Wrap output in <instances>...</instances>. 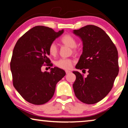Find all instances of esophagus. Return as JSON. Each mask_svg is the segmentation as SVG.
Masks as SVG:
<instances>
[{
  "label": "esophagus",
  "instance_id": "34e87169",
  "mask_svg": "<svg viewBox=\"0 0 128 128\" xmlns=\"http://www.w3.org/2000/svg\"><path fill=\"white\" fill-rule=\"evenodd\" d=\"M65 72H66V74H69V73H70V71L68 70H66L65 71Z\"/></svg>",
  "mask_w": 128,
  "mask_h": 128
}]
</instances>
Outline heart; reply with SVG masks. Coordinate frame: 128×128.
I'll use <instances>...</instances> for the list:
<instances>
[{
  "label": "heart",
  "mask_w": 128,
  "mask_h": 128,
  "mask_svg": "<svg viewBox=\"0 0 128 128\" xmlns=\"http://www.w3.org/2000/svg\"><path fill=\"white\" fill-rule=\"evenodd\" d=\"M60 42L63 44L72 48V50L74 53L77 52L76 45L77 41L74 36L70 34H65L60 38ZM48 51L50 55L55 56L58 54V48L55 43L50 44L48 48ZM72 60L70 59H61L56 61L55 63L56 66L59 68L64 69H68L71 68L72 64Z\"/></svg>",
  "instance_id": "1"
}]
</instances>
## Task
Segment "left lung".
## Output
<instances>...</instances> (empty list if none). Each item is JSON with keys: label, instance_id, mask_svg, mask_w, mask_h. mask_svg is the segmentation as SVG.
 <instances>
[{"label": "left lung", "instance_id": "1", "mask_svg": "<svg viewBox=\"0 0 128 128\" xmlns=\"http://www.w3.org/2000/svg\"><path fill=\"white\" fill-rule=\"evenodd\" d=\"M73 32L83 42L76 68L88 73L84 78L78 72H73L76 77L73 84L75 96L85 104H96L109 93L118 76V50L110 36L97 26L87 25Z\"/></svg>", "mask_w": 128, "mask_h": 128}]
</instances>
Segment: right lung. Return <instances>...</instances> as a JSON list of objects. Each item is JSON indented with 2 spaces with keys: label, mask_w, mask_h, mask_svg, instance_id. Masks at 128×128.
I'll return each instance as SVG.
<instances>
[{
  "label": "right lung",
  "mask_w": 128,
  "mask_h": 128,
  "mask_svg": "<svg viewBox=\"0 0 128 128\" xmlns=\"http://www.w3.org/2000/svg\"><path fill=\"white\" fill-rule=\"evenodd\" d=\"M64 32V30L55 32L45 26H36L16 44L10 62L13 84L30 103L42 105L50 101L57 83L65 76V72L57 67L51 68L50 72L41 70L44 64L52 65L48 57L49 46Z\"/></svg>",
  "instance_id": "obj_1"
}]
</instances>
